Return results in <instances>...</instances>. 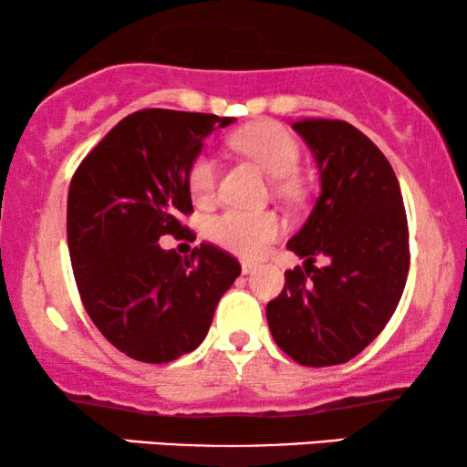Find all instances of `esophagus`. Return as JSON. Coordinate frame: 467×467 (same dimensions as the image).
<instances>
[{
  "label": "esophagus",
  "instance_id": "34e87169",
  "mask_svg": "<svg viewBox=\"0 0 467 467\" xmlns=\"http://www.w3.org/2000/svg\"><path fill=\"white\" fill-rule=\"evenodd\" d=\"M257 270V264H253V261H242V274H253Z\"/></svg>",
  "mask_w": 467,
  "mask_h": 467
}]
</instances>
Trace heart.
I'll use <instances>...</instances> for the list:
<instances>
[{
  "label": "heart",
  "mask_w": 467,
  "mask_h": 467,
  "mask_svg": "<svg viewBox=\"0 0 467 467\" xmlns=\"http://www.w3.org/2000/svg\"><path fill=\"white\" fill-rule=\"evenodd\" d=\"M235 149L254 159L261 170L272 178H286L283 187H291V178L299 168L297 140L278 123H259L235 136ZM216 187V161L200 155L189 168V189L197 202H208ZM285 232V221L276 213H244L227 210L216 214L208 225V234L216 244L227 251L259 257L267 244Z\"/></svg>",
  "instance_id": "b5f03b06"
}]
</instances>
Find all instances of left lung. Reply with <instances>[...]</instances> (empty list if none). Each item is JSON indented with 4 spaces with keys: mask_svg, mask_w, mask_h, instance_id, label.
Instances as JSON below:
<instances>
[{
    "mask_svg": "<svg viewBox=\"0 0 467 467\" xmlns=\"http://www.w3.org/2000/svg\"><path fill=\"white\" fill-rule=\"evenodd\" d=\"M321 171V195L286 248L304 267L265 308L274 340L310 368L347 363L385 329L404 293L410 248L398 176L347 120L293 123ZM317 256L328 265L315 268Z\"/></svg>",
    "mask_w": 467,
    "mask_h": 467,
    "instance_id": "8db88e82",
    "label": "left lung"
}]
</instances>
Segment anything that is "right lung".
I'll list each match as a JSON object with an SVG mask.
<instances>
[{
	"label": "right lung",
	"mask_w": 467,
	"mask_h": 467,
	"mask_svg": "<svg viewBox=\"0 0 467 467\" xmlns=\"http://www.w3.org/2000/svg\"><path fill=\"white\" fill-rule=\"evenodd\" d=\"M234 117L138 110L82 159L67 193V248L85 310L108 342L144 363L200 347L242 267L213 244L182 259L157 244L187 232L189 168Z\"/></svg>",
	"instance_id": "obj_1"
}]
</instances>
